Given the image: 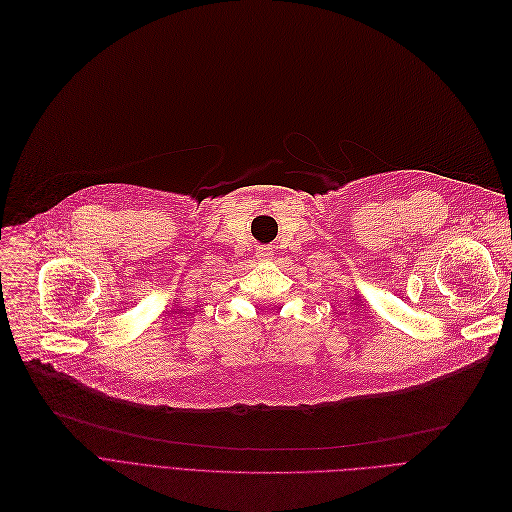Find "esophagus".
I'll list each match as a JSON object with an SVG mask.
<instances>
[{
    "mask_svg": "<svg viewBox=\"0 0 512 512\" xmlns=\"http://www.w3.org/2000/svg\"><path fill=\"white\" fill-rule=\"evenodd\" d=\"M256 256H258L260 260H271V258H273V252H271V248H258Z\"/></svg>",
    "mask_w": 512,
    "mask_h": 512,
    "instance_id": "esophagus-1",
    "label": "esophagus"
}]
</instances>
